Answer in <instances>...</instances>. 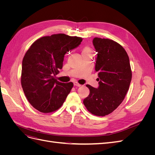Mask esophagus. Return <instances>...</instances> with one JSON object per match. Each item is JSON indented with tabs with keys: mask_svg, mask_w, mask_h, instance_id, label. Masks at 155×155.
Wrapping results in <instances>:
<instances>
[{
	"mask_svg": "<svg viewBox=\"0 0 155 155\" xmlns=\"http://www.w3.org/2000/svg\"><path fill=\"white\" fill-rule=\"evenodd\" d=\"M74 86H76V87H81V86L80 84H79L78 82H74Z\"/></svg>",
	"mask_w": 155,
	"mask_h": 155,
	"instance_id": "esophagus-1",
	"label": "esophagus"
}]
</instances>
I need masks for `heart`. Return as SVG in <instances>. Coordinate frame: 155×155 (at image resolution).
Masks as SVG:
<instances>
[{
	"mask_svg": "<svg viewBox=\"0 0 155 155\" xmlns=\"http://www.w3.org/2000/svg\"><path fill=\"white\" fill-rule=\"evenodd\" d=\"M91 49L89 48V47H85L84 48L82 51V54L84 53H91Z\"/></svg>",
	"mask_w": 155,
	"mask_h": 155,
	"instance_id": "1",
	"label": "heart"
}]
</instances>
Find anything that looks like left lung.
<instances>
[{
    "mask_svg": "<svg viewBox=\"0 0 155 155\" xmlns=\"http://www.w3.org/2000/svg\"><path fill=\"white\" fill-rule=\"evenodd\" d=\"M92 43L97 52L95 72L99 86L87 85L90 94L83 100L92 114L104 116L113 112L123 101L132 79L129 58L125 49L116 42L94 37Z\"/></svg>",
    "mask_w": 155,
    "mask_h": 155,
    "instance_id": "1",
    "label": "left lung"
}]
</instances>
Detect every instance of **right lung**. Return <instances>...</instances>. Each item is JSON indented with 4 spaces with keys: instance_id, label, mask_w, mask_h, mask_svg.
<instances>
[{
    "instance_id": "add662e5",
    "label": "right lung",
    "mask_w": 155,
    "mask_h": 155,
    "mask_svg": "<svg viewBox=\"0 0 155 155\" xmlns=\"http://www.w3.org/2000/svg\"><path fill=\"white\" fill-rule=\"evenodd\" d=\"M81 37L64 34L45 36L33 43L22 63L21 85L30 104L43 113L62 106L73 83L58 81L54 76L63 68L64 55L77 48Z\"/></svg>"
}]
</instances>
